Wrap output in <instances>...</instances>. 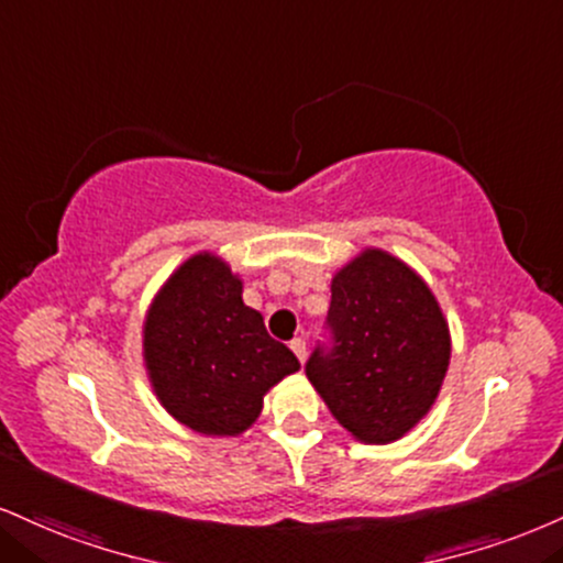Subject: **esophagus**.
Listing matches in <instances>:
<instances>
[{
    "label": "esophagus",
    "mask_w": 563,
    "mask_h": 563,
    "mask_svg": "<svg viewBox=\"0 0 563 563\" xmlns=\"http://www.w3.org/2000/svg\"><path fill=\"white\" fill-rule=\"evenodd\" d=\"M290 351H294V354L299 356V362L303 364V358H307V341H303V338H294V341H290Z\"/></svg>",
    "instance_id": "obj_1"
}]
</instances>
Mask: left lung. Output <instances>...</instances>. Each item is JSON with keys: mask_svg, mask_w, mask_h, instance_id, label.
Masks as SVG:
<instances>
[{"mask_svg": "<svg viewBox=\"0 0 563 563\" xmlns=\"http://www.w3.org/2000/svg\"><path fill=\"white\" fill-rule=\"evenodd\" d=\"M330 294V346L311 351L309 383L356 440H398L428 415L449 369L443 311L428 283L380 249L349 262Z\"/></svg>", "mask_w": 563, "mask_h": 563, "instance_id": "8db88e82", "label": "left lung"}]
</instances>
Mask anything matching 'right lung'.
I'll list each match as a JSON object with an SVG mask.
<instances>
[{
    "instance_id": "1",
    "label": "right lung",
    "mask_w": 563,
    "mask_h": 563,
    "mask_svg": "<svg viewBox=\"0 0 563 563\" xmlns=\"http://www.w3.org/2000/svg\"><path fill=\"white\" fill-rule=\"evenodd\" d=\"M241 280L220 256L196 254L175 269L146 314L144 358L154 393L201 435H239L262 396L301 367L241 299Z\"/></svg>"
}]
</instances>
